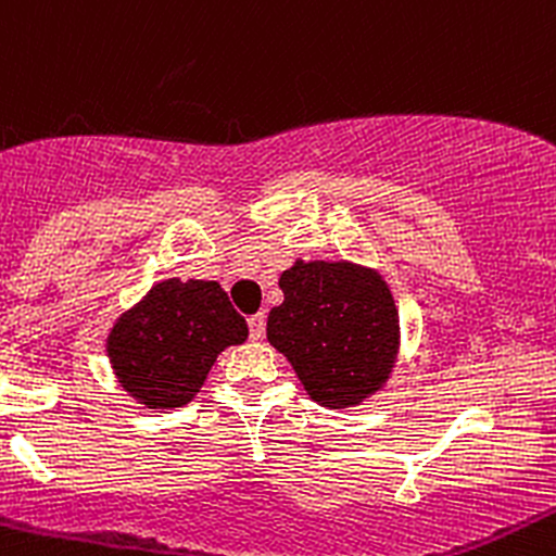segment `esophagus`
Here are the masks:
<instances>
[{
	"label": "esophagus",
	"mask_w": 556,
	"mask_h": 556,
	"mask_svg": "<svg viewBox=\"0 0 556 556\" xmlns=\"http://www.w3.org/2000/svg\"><path fill=\"white\" fill-rule=\"evenodd\" d=\"M248 327H250V338H253V340L264 338V332H266V314H264V311H258V314L250 316Z\"/></svg>",
	"instance_id": "obj_1"
}]
</instances>
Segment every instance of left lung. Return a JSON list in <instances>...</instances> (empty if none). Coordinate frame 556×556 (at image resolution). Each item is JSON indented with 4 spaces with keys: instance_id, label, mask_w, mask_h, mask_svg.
Masks as SVG:
<instances>
[{
    "instance_id": "obj_1",
    "label": "left lung",
    "mask_w": 556,
    "mask_h": 556,
    "mask_svg": "<svg viewBox=\"0 0 556 556\" xmlns=\"http://www.w3.org/2000/svg\"><path fill=\"white\" fill-rule=\"evenodd\" d=\"M279 288L285 301L268 311L266 338L292 364L311 401L351 408L388 386L401 325L377 268L298 258Z\"/></svg>"
}]
</instances>
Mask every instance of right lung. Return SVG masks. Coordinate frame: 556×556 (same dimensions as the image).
<instances>
[{
	"instance_id": "add662e5",
	"label": "right lung",
	"mask_w": 556,
	"mask_h": 556,
	"mask_svg": "<svg viewBox=\"0 0 556 556\" xmlns=\"http://www.w3.org/2000/svg\"><path fill=\"white\" fill-rule=\"evenodd\" d=\"M248 340V325L218 282L170 277L110 327L105 348L121 388L150 412L187 406L218 353Z\"/></svg>"
}]
</instances>
